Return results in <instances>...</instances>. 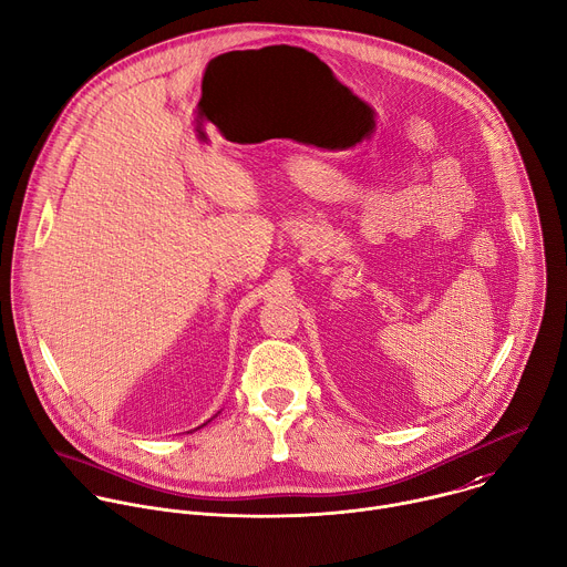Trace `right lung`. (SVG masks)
Returning a JSON list of instances; mask_svg holds the SVG:
<instances>
[{
	"label": "right lung",
	"mask_w": 567,
	"mask_h": 567,
	"mask_svg": "<svg viewBox=\"0 0 567 567\" xmlns=\"http://www.w3.org/2000/svg\"><path fill=\"white\" fill-rule=\"evenodd\" d=\"M206 423H208V421H206ZM206 423H204V425H206ZM204 425H199V427H204ZM195 430H197V427H195Z\"/></svg>",
	"instance_id": "1"
}]
</instances>
